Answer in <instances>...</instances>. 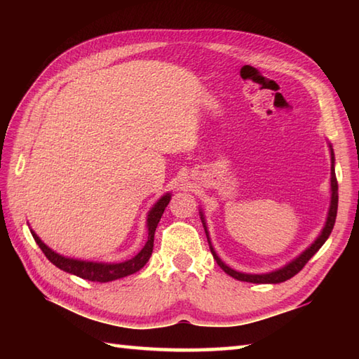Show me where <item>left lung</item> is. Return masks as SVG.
<instances>
[{
    "label": "left lung",
    "instance_id": "obj_1",
    "mask_svg": "<svg viewBox=\"0 0 359 359\" xmlns=\"http://www.w3.org/2000/svg\"><path fill=\"white\" fill-rule=\"evenodd\" d=\"M330 152H332V177H330V189H332V199H330V208H329V215H327V220H325V225L323 228L321 234L318 236L316 241L311 243V245L306 250L302 251V253L294 257L292 262H288L287 265L282 266L279 270H274L270 273H264V274H251V273H241V271H236L233 269H230L225 262H222V259H220L215 248L211 245V241H210V236H208V230H207V224H205V217L201 211V219H202V224L205 228V233H207V239L210 243V250L212 253V257L216 259L217 265L222 269L226 274H230L231 278L238 279V280H243V282H253V284H279V282H284L290 278H293L296 273H299L304 265H306L311 257L316 255V251L324 245V242L329 239V236L333 230V225H334V220H337V211H338V182H337V174H334V154H333V149L330 147Z\"/></svg>",
    "mask_w": 359,
    "mask_h": 359
}]
</instances>
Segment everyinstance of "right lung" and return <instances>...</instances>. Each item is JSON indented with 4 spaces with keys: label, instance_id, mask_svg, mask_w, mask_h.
<instances>
[{
    "label": "right lung",
    "instance_id": "add662e5",
    "mask_svg": "<svg viewBox=\"0 0 359 359\" xmlns=\"http://www.w3.org/2000/svg\"><path fill=\"white\" fill-rule=\"evenodd\" d=\"M170 201H171V194L166 193L165 196L160 197L154 207L149 210L148 219H147L148 241H147V243H144V247L139 251V253H137L134 257L128 259V261H125V262L106 264V262H89V261H80V259L66 257V256L58 255L53 250H50L40 238H38L35 231L30 230V233H32L35 242L38 243V247L41 248L44 256L48 257L53 265L58 266L60 270L75 274V276H79L81 279L93 280V282L116 280V279L125 278V276H129V274L139 271L140 269H143L144 264L149 261L151 253H152V247H154V233H156L157 224L160 222V217H162L166 205L170 203Z\"/></svg>",
    "mask_w": 359,
    "mask_h": 359
}]
</instances>
